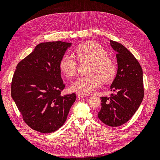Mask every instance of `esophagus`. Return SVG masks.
Wrapping results in <instances>:
<instances>
[{
	"label": "esophagus",
	"instance_id": "obj_1",
	"mask_svg": "<svg viewBox=\"0 0 160 160\" xmlns=\"http://www.w3.org/2000/svg\"><path fill=\"white\" fill-rule=\"evenodd\" d=\"M77 98H79V99L80 98H85V95H84L83 94H81V93H77Z\"/></svg>",
	"mask_w": 160,
	"mask_h": 160
}]
</instances>
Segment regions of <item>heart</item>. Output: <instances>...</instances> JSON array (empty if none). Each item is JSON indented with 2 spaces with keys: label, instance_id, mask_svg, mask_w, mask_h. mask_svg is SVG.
<instances>
[{
  "label": "heart",
  "instance_id": "heart-1",
  "mask_svg": "<svg viewBox=\"0 0 160 160\" xmlns=\"http://www.w3.org/2000/svg\"><path fill=\"white\" fill-rule=\"evenodd\" d=\"M74 55L79 63L90 62L88 75L80 77L71 85V89L83 95H88L99 88L102 83H110L117 74L115 62L108 57V52L99 43L85 42L74 50ZM79 63L72 56L65 54L59 62L61 71L67 77L76 75Z\"/></svg>",
  "mask_w": 160,
  "mask_h": 160
}]
</instances>
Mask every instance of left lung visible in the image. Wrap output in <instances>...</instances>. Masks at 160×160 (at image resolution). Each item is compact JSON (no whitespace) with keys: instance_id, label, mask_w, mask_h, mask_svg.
Segmentation results:
<instances>
[{"instance_id":"1","label":"left lung","mask_w":160,"mask_h":160,"mask_svg":"<svg viewBox=\"0 0 160 160\" xmlns=\"http://www.w3.org/2000/svg\"><path fill=\"white\" fill-rule=\"evenodd\" d=\"M117 52L118 69L111 86L115 92L110 97H101L99 119L111 127L120 126L133 117L143 99V71L133 55L120 43L110 41Z\"/></svg>"}]
</instances>
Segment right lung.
<instances>
[{
	"label": "right lung",
	"mask_w": 160,
	"mask_h": 160,
	"mask_svg": "<svg viewBox=\"0 0 160 160\" xmlns=\"http://www.w3.org/2000/svg\"><path fill=\"white\" fill-rule=\"evenodd\" d=\"M71 43L42 42L18 62L11 81V97L28 127L38 132H54L64 124L76 99L62 96L59 62Z\"/></svg>",
	"instance_id": "obj_1"
}]
</instances>
